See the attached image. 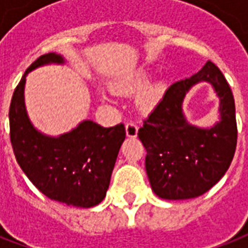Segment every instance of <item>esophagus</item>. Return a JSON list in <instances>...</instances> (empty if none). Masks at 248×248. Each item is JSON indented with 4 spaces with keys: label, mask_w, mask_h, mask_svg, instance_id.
<instances>
[{
    "label": "esophagus",
    "mask_w": 248,
    "mask_h": 248,
    "mask_svg": "<svg viewBox=\"0 0 248 248\" xmlns=\"http://www.w3.org/2000/svg\"><path fill=\"white\" fill-rule=\"evenodd\" d=\"M125 133H126V137H129V138L137 137V133H138L137 125H136L134 123H126Z\"/></svg>",
    "instance_id": "1"
}]
</instances>
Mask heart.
Instances as JSON below:
<instances>
[{"label":"heart","mask_w":248,"mask_h":248,"mask_svg":"<svg viewBox=\"0 0 248 248\" xmlns=\"http://www.w3.org/2000/svg\"><path fill=\"white\" fill-rule=\"evenodd\" d=\"M151 78V71L147 68H137L132 74L119 81V89L126 90H140L141 88L149 82ZM167 92V82L164 80H158V81L149 84L146 86L141 94V105L145 108H153L158 105L164 97Z\"/></svg>","instance_id":"heart-1"}]
</instances>
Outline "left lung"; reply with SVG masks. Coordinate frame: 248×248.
Masks as SVG:
<instances>
[{
  "mask_svg": "<svg viewBox=\"0 0 248 248\" xmlns=\"http://www.w3.org/2000/svg\"><path fill=\"white\" fill-rule=\"evenodd\" d=\"M207 82L219 98V120L194 126L183 102L194 86ZM146 149V173L151 189L168 201L191 199L207 193L229 168L237 146L234 98L221 71L212 62L191 78L172 84L138 130Z\"/></svg>",
  "mask_w": 248,
  "mask_h": 248,
  "instance_id": "left-lung-1",
  "label": "left lung"
}]
</instances>
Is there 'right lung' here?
Returning a JSON list of instances; mask_svg holds the SVG:
<instances>
[{
    "label": "right lung",
    "mask_w": 248,
    "mask_h": 248,
    "mask_svg": "<svg viewBox=\"0 0 248 248\" xmlns=\"http://www.w3.org/2000/svg\"><path fill=\"white\" fill-rule=\"evenodd\" d=\"M66 63L61 54L49 53L23 75L9 111L10 140L16 162L44 195L67 206L90 208L106 197L125 128L123 124L103 128L82 120L70 132L49 136L33 125L24 99L26 78L40 67Z\"/></svg>",
    "instance_id": "1"
}]
</instances>
